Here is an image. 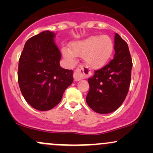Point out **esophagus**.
Here are the masks:
<instances>
[{
    "instance_id": "34e87169",
    "label": "esophagus",
    "mask_w": 153,
    "mask_h": 153,
    "mask_svg": "<svg viewBox=\"0 0 153 153\" xmlns=\"http://www.w3.org/2000/svg\"><path fill=\"white\" fill-rule=\"evenodd\" d=\"M85 73L86 72L84 71V68L82 67H79L76 70H75L74 73H73V78L75 81H78V80H82L85 78V75H86Z\"/></svg>"
}]
</instances>
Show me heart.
<instances>
[{"label":"heart","mask_w":153,"mask_h":153,"mask_svg":"<svg viewBox=\"0 0 153 153\" xmlns=\"http://www.w3.org/2000/svg\"><path fill=\"white\" fill-rule=\"evenodd\" d=\"M114 51V42L109 36H91L84 39L73 42L69 49L64 47L62 53L70 65L75 63V57H83L89 68L99 69L106 64Z\"/></svg>","instance_id":"heart-1"}]
</instances>
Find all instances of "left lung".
<instances>
[{"instance_id": "left-lung-1", "label": "left lung", "mask_w": 153, "mask_h": 153, "mask_svg": "<svg viewBox=\"0 0 153 153\" xmlns=\"http://www.w3.org/2000/svg\"><path fill=\"white\" fill-rule=\"evenodd\" d=\"M114 59L88 79L86 103L99 114L114 111L124 102L131 81L132 61L127 42L116 33Z\"/></svg>"}]
</instances>
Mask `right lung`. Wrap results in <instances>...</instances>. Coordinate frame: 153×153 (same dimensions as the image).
<instances>
[{
  "label": "right lung",
  "mask_w": 153,
  "mask_h": 153,
  "mask_svg": "<svg viewBox=\"0 0 153 153\" xmlns=\"http://www.w3.org/2000/svg\"><path fill=\"white\" fill-rule=\"evenodd\" d=\"M56 34L45 31L27 40L19 61L18 81L26 102L35 109L48 111L60 102L73 81V72L59 65L61 53Z\"/></svg>",
  "instance_id": "1"
}]
</instances>
